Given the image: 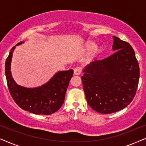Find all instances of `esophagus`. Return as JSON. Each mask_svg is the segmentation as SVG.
I'll list each match as a JSON object with an SVG mask.
<instances>
[{"instance_id": "obj_1", "label": "esophagus", "mask_w": 146, "mask_h": 146, "mask_svg": "<svg viewBox=\"0 0 146 146\" xmlns=\"http://www.w3.org/2000/svg\"><path fill=\"white\" fill-rule=\"evenodd\" d=\"M82 72V68L80 67H76L74 70V74L75 75H80Z\"/></svg>"}]
</instances>
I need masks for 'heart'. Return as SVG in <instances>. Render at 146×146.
<instances>
[{
  "instance_id": "b5f03b06",
  "label": "heart",
  "mask_w": 146,
  "mask_h": 146,
  "mask_svg": "<svg viewBox=\"0 0 146 146\" xmlns=\"http://www.w3.org/2000/svg\"><path fill=\"white\" fill-rule=\"evenodd\" d=\"M83 48L84 50L86 52L93 51L92 56L94 57L97 56L100 54L104 50L103 46H100L96 47V44L94 42L90 40L86 42L84 44Z\"/></svg>"
}]
</instances>
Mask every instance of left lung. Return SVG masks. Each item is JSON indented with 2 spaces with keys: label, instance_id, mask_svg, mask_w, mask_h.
<instances>
[{
  "label": "left lung",
  "instance_id": "obj_1",
  "mask_svg": "<svg viewBox=\"0 0 146 146\" xmlns=\"http://www.w3.org/2000/svg\"><path fill=\"white\" fill-rule=\"evenodd\" d=\"M114 54L92 62L83 69L84 90L88 105L100 113H111L129 104L138 86L139 67L132 47L113 36Z\"/></svg>",
  "mask_w": 146,
  "mask_h": 146
}]
</instances>
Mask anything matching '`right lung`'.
<instances>
[{
    "instance_id": "obj_1",
    "label": "right lung",
    "mask_w": 146,
    "mask_h": 146,
    "mask_svg": "<svg viewBox=\"0 0 146 146\" xmlns=\"http://www.w3.org/2000/svg\"><path fill=\"white\" fill-rule=\"evenodd\" d=\"M24 43L20 42L16 46ZM16 46L12 48L5 62V75L11 96L24 110L35 114L50 115L58 110L64 102L65 94L73 76V70L59 71L44 84L27 88L17 84L12 76L11 66Z\"/></svg>"
}]
</instances>
